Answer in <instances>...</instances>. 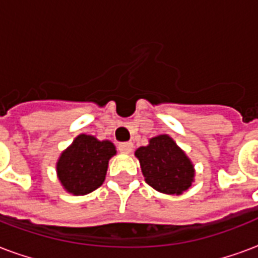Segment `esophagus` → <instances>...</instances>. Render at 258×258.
Instances as JSON below:
<instances>
[{
  "label": "esophagus",
  "mask_w": 258,
  "mask_h": 258,
  "mask_svg": "<svg viewBox=\"0 0 258 258\" xmlns=\"http://www.w3.org/2000/svg\"><path fill=\"white\" fill-rule=\"evenodd\" d=\"M118 151L121 153H130L133 151V144L131 142H124V144H120L118 145Z\"/></svg>",
  "instance_id": "obj_1"
}]
</instances>
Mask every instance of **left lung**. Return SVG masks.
Masks as SVG:
<instances>
[{"label":"left lung","instance_id":"1","mask_svg":"<svg viewBox=\"0 0 258 258\" xmlns=\"http://www.w3.org/2000/svg\"><path fill=\"white\" fill-rule=\"evenodd\" d=\"M135 156L146 182L162 194L181 195L194 182V164L168 135L151 138L149 145L135 151Z\"/></svg>","mask_w":258,"mask_h":258}]
</instances>
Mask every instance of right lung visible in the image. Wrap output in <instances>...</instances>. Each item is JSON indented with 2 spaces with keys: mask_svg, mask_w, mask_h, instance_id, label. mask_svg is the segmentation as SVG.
<instances>
[{
  "mask_svg": "<svg viewBox=\"0 0 258 258\" xmlns=\"http://www.w3.org/2000/svg\"><path fill=\"white\" fill-rule=\"evenodd\" d=\"M114 155L116 148L110 141H99L92 135L80 134L62 152L56 163L60 184L69 194L76 196L91 194L103 184L109 160Z\"/></svg>",
  "mask_w": 258,
  "mask_h": 258,
  "instance_id": "right-lung-1",
  "label": "right lung"
}]
</instances>
